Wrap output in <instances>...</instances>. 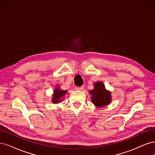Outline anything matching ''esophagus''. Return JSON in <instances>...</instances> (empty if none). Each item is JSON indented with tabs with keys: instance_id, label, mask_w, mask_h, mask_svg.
I'll return each instance as SVG.
<instances>
[{
	"instance_id": "obj_1",
	"label": "esophagus",
	"mask_w": 155,
	"mask_h": 155,
	"mask_svg": "<svg viewBox=\"0 0 155 155\" xmlns=\"http://www.w3.org/2000/svg\"><path fill=\"white\" fill-rule=\"evenodd\" d=\"M74 89L76 91H82L83 89V86H81V87H74Z\"/></svg>"
}]
</instances>
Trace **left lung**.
<instances>
[{
	"label": "left lung",
	"instance_id": "left-lung-1",
	"mask_svg": "<svg viewBox=\"0 0 155 155\" xmlns=\"http://www.w3.org/2000/svg\"><path fill=\"white\" fill-rule=\"evenodd\" d=\"M88 92L92 96V103L96 107H103L111 103V92L107 90L104 83L101 81L96 82L94 84V88Z\"/></svg>",
	"mask_w": 155,
	"mask_h": 155
}]
</instances>
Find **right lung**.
I'll use <instances>...</instances> for the list:
<instances>
[{"label": "right lung", "mask_w": 155, "mask_h": 155, "mask_svg": "<svg viewBox=\"0 0 155 155\" xmlns=\"http://www.w3.org/2000/svg\"><path fill=\"white\" fill-rule=\"evenodd\" d=\"M67 92V91H63L61 89L60 86L56 85L55 88L54 89V94H52L51 97V102L53 104H58V103L63 101V97L64 96Z\"/></svg>", "instance_id": "obj_1"}]
</instances>
